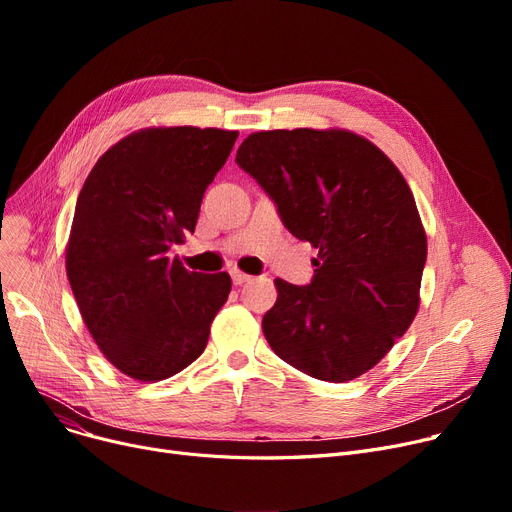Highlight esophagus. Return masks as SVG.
I'll list each match as a JSON object with an SVG mask.
<instances>
[{
	"label": "esophagus",
	"mask_w": 512,
	"mask_h": 512,
	"mask_svg": "<svg viewBox=\"0 0 512 512\" xmlns=\"http://www.w3.org/2000/svg\"><path fill=\"white\" fill-rule=\"evenodd\" d=\"M230 276H232V282H234L236 286H242V284H245V282H249V280H251V276L242 274L240 270H232V272H230Z\"/></svg>",
	"instance_id": "34e87169"
}]
</instances>
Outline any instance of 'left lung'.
<instances>
[{"label":"left lung","instance_id":"left-lung-1","mask_svg":"<svg viewBox=\"0 0 512 512\" xmlns=\"http://www.w3.org/2000/svg\"><path fill=\"white\" fill-rule=\"evenodd\" d=\"M236 164L272 197L288 232L319 249L309 286L274 280L278 299L263 315L272 351L315 380L359 378L421 303L427 236L405 176L344 128L253 132Z\"/></svg>","mask_w":512,"mask_h":512}]
</instances>
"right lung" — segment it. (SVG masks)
<instances>
[{
	"label": "right lung",
	"instance_id": "add662e5",
	"mask_svg": "<svg viewBox=\"0 0 512 512\" xmlns=\"http://www.w3.org/2000/svg\"><path fill=\"white\" fill-rule=\"evenodd\" d=\"M236 137L141 128L107 149L80 188L66 274L99 351L132 380H168L199 359L228 301L226 272H188L168 251L195 232L205 188Z\"/></svg>",
	"mask_w": 512,
	"mask_h": 512
}]
</instances>
